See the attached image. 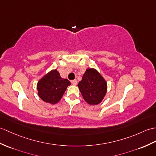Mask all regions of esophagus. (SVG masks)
<instances>
[{"label": "esophagus", "mask_w": 156, "mask_h": 156, "mask_svg": "<svg viewBox=\"0 0 156 156\" xmlns=\"http://www.w3.org/2000/svg\"><path fill=\"white\" fill-rule=\"evenodd\" d=\"M72 83L73 85H76L78 84V80L76 79L73 80H72Z\"/></svg>", "instance_id": "obj_1"}]
</instances>
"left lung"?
<instances>
[{
    "mask_svg": "<svg viewBox=\"0 0 156 156\" xmlns=\"http://www.w3.org/2000/svg\"><path fill=\"white\" fill-rule=\"evenodd\" d=\"M78 87L83 98L90 105H98L103 100L107 93L106 80L95 68L86 70Z\"/></svg>",
    "mask_w": 156,
    "mask_h": 156,
    "instance_id": "obj_1",
    "label": "left lung"
}]
</instances>
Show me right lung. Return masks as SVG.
Masks as SVG:
<instances>
[{"mask_svg": "<svg viewBox=\"0 0 156 156\" xmlns=\"http://www.w3.org/2000/svg\"><path fill=\"white\" fill-rule=\"evenodd\" d=\"M70 85L68 79L61 78L56 69L52 70L38 80V95L44 102L55 104L61 100L67 87Z\"/></svg>", "mask_w": 156, "mask_h": 156, "instance_id": "add662e5", "label": "right lung"}]
</instances>
